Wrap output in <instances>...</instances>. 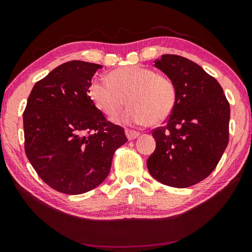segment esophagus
Returning <instances> with one entry per match:
<instances>
[{"instance_id": "1", "label": "esophagus", "mask_w": 252, "mask_h": 252, "mask_svg": "<svg viewBox=\"0 0 252 252\" xmlns=\"http://www.w3.org/2000/svg\"><path fill=\"white\" fill-rule=\"evenodd\" d=\"M126 138L129 140H134L140 135V132L133 131V130H126Z\"/></svg>"}]
</instances>
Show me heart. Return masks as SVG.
Listing matches in <instances>:
<instances>
[{
	"label": "heart",
	"instance_id": "b5f03b06",
	"mask_svg": "<svg viewBox=\"0 0 252 252\" xmlns=\"http://www.w3.org/2000/svg\"><path fill=\"white\" fill-rule=\"evenodd\" d=\"M89 94L102 112L109 117L130 104L119 121L126 125H159L172 113L177 101V87L168 75L150 67L126 66L111 72L109 80L95 79Z\"/></svg>",
	"mask_w": 252,
	"mask_h": 252
}]
</instances>
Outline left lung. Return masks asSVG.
Returning a JSON list of instances; mask_svg holds the SVG:
<instances>
[{
    "label": "left lung",
    "instance_id": "1",
    "mask_svg": "<svg viewBox=\"0 0 252 252\" xmlns=\"http://www.w3.org/2000/svg\"><path fill=\"white\" fill-rule=\"evenodd\" d=\"M155 66L174 81L177 101L167 125L152 131L157 147L147 167L165 186L191 187L215 170L228 146L229 102L218 81L191 60L163 54Z\"/></svg>",
    "mask_w": 252,
    "mask_h": 252
}]
</instances>
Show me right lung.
Masks as SVG:
<instances>
[{
    "label": "right lung",
    "mask_w": 252,
    "mask_h": 252,
    "mask_svg": "<svg viewBox=\"0 0 252 252\" xmlns=\"http://www.w3.org/2000/svg\"><path fill=\"white\" fill-rule=\"evenodd\" d=\"M102 65L70 61L36 82L23 113L24 149L39 177L59 192L81 194L103 182L127 139L89 95Z\"/></svg>",
    "instance_id": "1"
}]
</instances>
